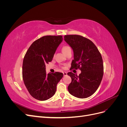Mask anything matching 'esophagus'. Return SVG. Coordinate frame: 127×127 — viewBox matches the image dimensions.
I'll list each match as a JSON object with an SVG mask.
<instances>
[{
	"mask_svg": "<svg viewBox=\"0 0 127 127\" xmlns=\"http://www.w3.org/2000/svg\"><path fill=\"white\" fill-rule=\"evenodd\" d=\"M63 74H64V76H67V73L66 72H63Z\"/></svg>",
	"mask_w": 127,
	"mask_h": 127,
	"instance_id": "esophagus-1",
	"label": "esophagus"
}]
</instances>
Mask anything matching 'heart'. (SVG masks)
<instances>
[{
	"label": "heart",
	"mask_w": 127,
	"mask_h": 127,
	"mask_svg": "<svg viewBox=\"0 0 127 127\" xmlns=\"http://www.w3.org/2000/svg\"><path fill=\"white\" fill-rule=\"evenodd\" d=\"M62 51L64 54V53H66V52H68L69 51H71V49L68 45H64L62 48Z\"/></svg>",
	"instance_id": "b5f03b06"
}]
</instances>
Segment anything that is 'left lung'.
<instances>
[{
  "mask_svg": "<svg viewBox=\"0 0 127 127\" xmlns=\"http://www.w3.org/2000/svg\"><path fill=\"white\" fill-rule=\"evenodd\" d=\"M64 40L74 51L71 69H79V76L68 72L71 82L68 87L70 94L85 98L93 95L97 90L103 76L102 56L93 42L78 35H64Z\"/></svg>",
  "mask_w": 127,
  "mask_h": 127,
  "instance_id": "8db88e82",
  "label": "left lung"
}]
</instances>
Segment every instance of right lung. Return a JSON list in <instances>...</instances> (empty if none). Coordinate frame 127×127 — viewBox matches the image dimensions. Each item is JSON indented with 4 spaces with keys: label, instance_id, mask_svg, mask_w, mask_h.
Instances as JSON below:
<instances>
[{
    "label": "right lung",
    "instance_id": "obj_1",
    "mask_svg": "<svg viewBox=\"0 0 127 127\" xmlns=\"http://www.w3.org/2000/svg\"><path fill=\"white\" fill-rule=\"evenodd\" d=\"M63 39L61 35L44 36L31 45L24 56L23 79L30 95L39 101L47 100L55 95L57 84L63 77L61 72L45 71V64L52 61Z\"/></svg>",
    "mask_w": 127,
    "mask_h": 127
}]
</instances>
